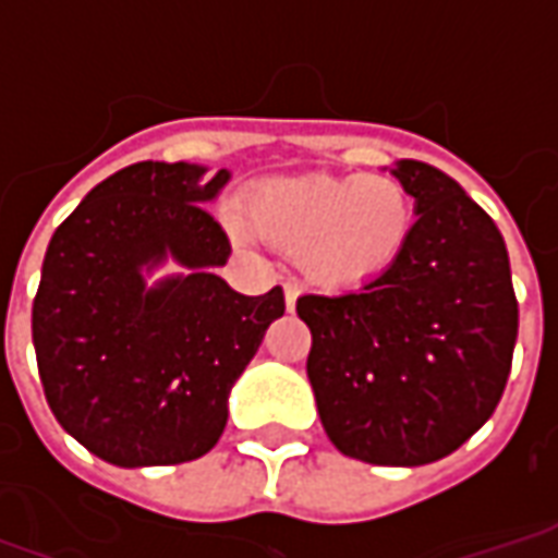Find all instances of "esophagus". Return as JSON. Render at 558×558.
I'll return each mask as SVG.
<instances>
[{
    "label": "esophagus",
    "instance_id": "esophagus-1",
    "mask_svg": "<svg viewBox=\"0 0 558 558\" xmlns=\"http://www.w3.org/2000/svg\"><path fill=\"white\" fill-rule=\"evenodd\" d=\"M283 295H287V311H292L295 302H299V295H302V283L299 280H287L283 283Z\"/></svg>",
    "mask_w": 558,
    "mask_h": 558
}]
</instances>
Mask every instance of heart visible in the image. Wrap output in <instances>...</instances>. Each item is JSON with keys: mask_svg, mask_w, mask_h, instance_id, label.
Listing matches in <instances>:
<instances>
[{"mask_svg": "<svg viewBox=\"0 0 558 558\" xmlns=\"http://www.w3.org/2000/svg\"><path fill=\"white\" fill-rule=\"evenodd\" d=\"M247 220L271 242L302 251L311 278L362 287L398 263L415 227L410 191L391 175H302L256 184Z\"/></svg>", "mask_w": 558, "mask_h": 558, "instance_id": "obj_1", "label": "heart"}]
</instances>
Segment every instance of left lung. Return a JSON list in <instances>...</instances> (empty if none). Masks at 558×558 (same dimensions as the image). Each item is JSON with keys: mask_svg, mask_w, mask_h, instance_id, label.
I'll return each instance as SVG.
<instances>
[{"mask_svg": "<svg viewBox=\"0 0 558 558\" xmlns=\"http://www.w3.org/2000/svg\"><path fill=\"white\" fill-rule=\"evenodd\" d=\"M415 196L407 251L383 278L302 295L307 379L328 439L374 466L442 460L490 418L511 374L517 295L502 232L445 172L400 160Z\"/></svg>", "mask_w": 558, "mask_h": 558, "instance_id": "8db88e82", "label": "left lung"}]
</instances>
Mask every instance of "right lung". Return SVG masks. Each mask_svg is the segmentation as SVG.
Returning a JSON list of instances; mask_svg holds the SVG:
<instances>
[{
	"instance_id": "1",
	"label": "right lung",
	"mask_w": 558,
	"mask_h": 558,
	"mask_svg": "<svg viewBox=\"0 0 558 558\" xmlns=\"http://www.w3.org/2000/svg\"><path fill=\"white\" fill-rule=\"evenodd\" d=\"M140 160L56 227L32 302L44 398L83 448L116 466H175L215 448L227 398L283 290L239 295L211 268L230 239L203 203L230 172ZM175 255L192 275L146 291L138 271Z\"/></svg>"
}]
</instances>
